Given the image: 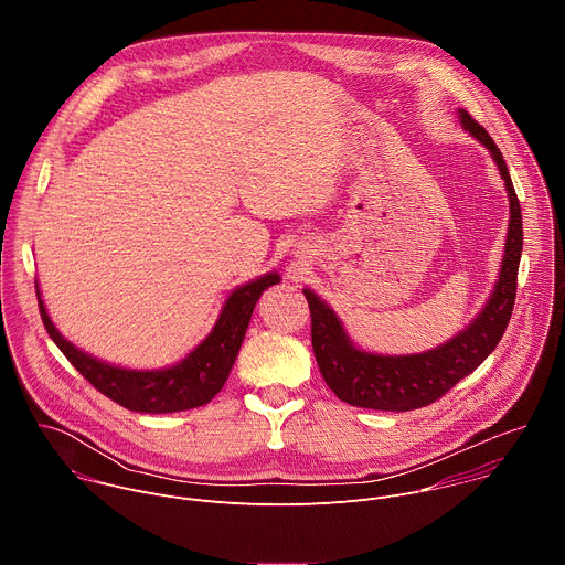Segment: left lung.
I'll return each mask as SVG.
<instances>
[{
	"mask_svg": "<svg viewBox=\"0 0 565 565\" xmlns=\"http://www.w3.org/2000/svg\"><path fill=\"white\" fill-rule=\"evenodd\" d=\"M462 127L486 145L505 181L510 196V227L499 281L486 308L454 340L434 351L416 355H375L349 340L342 321L312 290H303L310 308V338L317 366L329 388L344 402L362 409L412 412L431 405L454 384L482 364L501 342L516 299V275L523 250L521 205L505 166V158L492 136L465 109L458 111Z\"/></svg>",
	"mask_w": 565,
	"mask_h": 565,
	"instance_id": "8db88e82",
	"label": "left lung"
}]
</instances>
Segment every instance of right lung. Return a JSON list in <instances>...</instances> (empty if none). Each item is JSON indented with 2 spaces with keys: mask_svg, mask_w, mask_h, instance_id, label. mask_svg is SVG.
I'll list each match as a JSON object with an SVG mask.
<instances>
[{
  "mask_svg": "<svg viewBox=\"0 0 565 565\" xmlns=\"http://www.w3.org/2000/svg\"><path fill=\"white\" fill-rule=\"evenodd\" d=\"M273 284H279L277 273H268L246 286L236 288L225 299V306L210 335L185 360L177 362L170 369L158 371L114 366L75 349L53 327V321L40 297V288H35L46 333L66 355V360L85 375L89 384H94L100 393H105L109 399L118 402L120 407L129 412L174 414L207 405V402L223 388L230 369L238 355L241 342L246 338L255 303Z\"/></svg>",
  "mask_w": 565,
  "mask_h": 565,
  "instance_id": "1",
  "label": "right lung"
}]
</instances>
